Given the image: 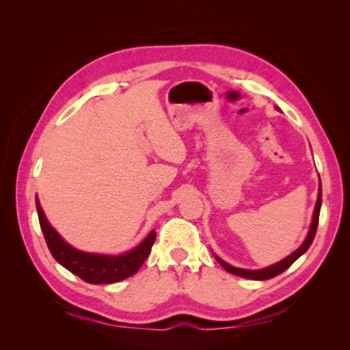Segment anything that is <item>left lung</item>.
I'll list each match as a JSON object with an SVG mask.
<instances>
[{
    "label": "left lung",
    "instance_id": "left-lung-1",
    "mask_svg": "<svg viewBox=\"0 0 350 350\" xmlns=\"http://www.w3.org/2000/svg\"><path fill=\"white\" fill-rule=\"evenodd\" d=\"M320 208H321V183H320V188H319V198H317V203H315V208H314V215H312V224H311V228H310V232L308 235H306L305 241L302 245L293 251L291 256H288L286 258H283L282 261L273 264V266L270 267H266V269H261V270H245V269H238V267H234L230 266V264L225 262L221 258H219L217 256H215V258L217 260V262L220 264L221 267H224L226 271L235 274V276H241V278H245V279H252V280H267V279H271V278H276L278 274L283 273L286 269L291 267L292 264L298 260L302 254L310 248V245L314 241V237H315V232H317V226H319V217H320Z\"/></svg>",
    "mask_w": 350,
    "mask_h": 350
}]
</instances>
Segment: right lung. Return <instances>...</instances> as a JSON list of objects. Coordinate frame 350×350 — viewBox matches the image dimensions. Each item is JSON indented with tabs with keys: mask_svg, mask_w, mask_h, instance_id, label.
Wrapping results in <instances>:
<instances>
[{
	"mask_svg": "<svg viewBox=\"0 0 350 350\" xmlns=\"http://www.w3.org/2000/svg\"><path fill=\"white\" fill-rule=\"evenodd\" d=\"M36 210L39 216L40 229L44 232L46 245L62 267L70 270L88 283H115L133 276L142 267L147 256L150 254L152 245L156 239V232L152 230L147 238L134 250L121 254V256H102V254L83 252L70 247L62 239L58 232L49 225V221L36 198Z\"/></svg>",
	"mask_w": 350,
	"mask_h": 350,
	"instance_id": "right-lung-1",
	"label": "right lung"
}]
</instances>
